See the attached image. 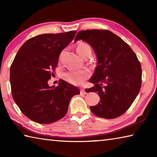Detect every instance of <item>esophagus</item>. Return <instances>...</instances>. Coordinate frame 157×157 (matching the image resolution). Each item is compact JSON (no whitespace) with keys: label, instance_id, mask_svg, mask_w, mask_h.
<instances>
[{"label":"esophagus","instance_id":"1","mask_svg":"<svg viewBox=\"0 0 157 157\" xmlns=\"http://www.w3.org/2000/svg\"><path fill=\"white\" fill-rule=\"evenodd\" d=\"M80 94H86V92L85 91V90L84 89H80Z\"/></svg>","mask_w":157,"mask_h":157}]
</instances>
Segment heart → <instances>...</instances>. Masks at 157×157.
I'll list each match as a JSON object with an SVG mask.
<instances>
[{
	"mask_svg": "<svg viewBox=\"0 0 157 157\" xmlns=\"http://www.w3.org/2000/svg\"><path fill=\"white\" fill-rule=\"evenodd\" d=\"M86 50H91L90 47L86 44H81L77 48V52L82 57L83 53ZM90 75V72L88 69L83 68L79 70H71L66 73L64 75L65 79L68 82L75 84H82L85 79L88 78Z\"/></svg>",
	"mask_w": 157,
	"mask_h": 157,
	"instance_id": "heart-1",
	"label": "heart"
}]
</instances>
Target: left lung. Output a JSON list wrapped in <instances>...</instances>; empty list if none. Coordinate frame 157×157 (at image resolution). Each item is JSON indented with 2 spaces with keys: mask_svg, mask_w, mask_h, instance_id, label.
<instances>
[{
  "mask_svg": "<svg viewBox=\"0 0 157 157\" xmlns=\"http://www.w3.org/2000/svg\"><path fill=\"white\" fill-rule=\"evenodd\" d=\"M88 43L96 54L98 66L89 91L98 93L100 101L90 109L107 119L120 116L128 109L141 87L142 70L136 54L128 44L109 30H81L75 42Z\"/></svg>",
  "mask_w": 157,
  "mask_h": 157,
  "instance_id": "left-lung-1",
  "label": "left lung"
}]
</instances>
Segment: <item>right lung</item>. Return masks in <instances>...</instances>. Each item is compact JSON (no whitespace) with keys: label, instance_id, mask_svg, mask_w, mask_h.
<instances>
[{"label":"right lung","instance_id":"add662e5","mask_svg":"<svg viewBox=\"0 0 157 157\" xmlns=\"http://www.w3.org/2000/svg\"><path fill=\"white\" fill-rule=\"evenodd\" d=\"M76 31L44 34L30 38L22 45L10 67L12 95L16 104L28 118L39 124H50L67 113L76 86L59 79L50 86L49 79L63 49L73 41Z\"/></svg>","mask_w":157,"mask_h":157}]
</instances>
